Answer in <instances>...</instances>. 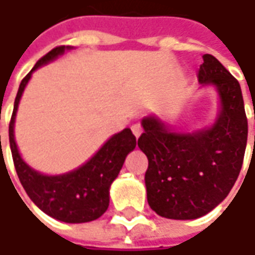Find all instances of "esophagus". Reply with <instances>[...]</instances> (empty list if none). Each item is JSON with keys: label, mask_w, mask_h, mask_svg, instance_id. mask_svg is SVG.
Instances as JSON below:
<instances>
[{"label": "esophagus", "mask_w": 255, "mask_h": 255, "mask_svg": "<svg viewBox=\"0 0 255 255\" xmlns=\"http://www.w3.org/2000/svg\"><path fill=\"white\" fill-rule=\"evenodd\" d=\"M132 132H133V134L136 136V139H137V137H139V136H140L143 132L142 126H140L139 123H134V125H132Z\"/></svg>", "instance_id": "34e87169"}]
</instances>
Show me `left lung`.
<instances>
[{"label":"left lung","mask_w":255,"mask_h":255,"mask_svg":"<svg viewBox=\"0 0 255 255\" xmlns=\"http://www.w3.org/2000/svg\"><path fill=\"white\" fill-rule=\"evenodd\" d=\"M201 88L217 93L219 109L210 126L184 130L157 113L142 119L137 146L149 160L144 174L147 203L159 216L194 220L224 200L240 174L249 125L237 79L213 56L204 55Z\"/></svg>","instance_id":"1"}]
</instances>
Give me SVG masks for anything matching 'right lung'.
<instances>
[{
    "mask_svg": "<svg viewBox=\"0 0 255 255\" xmlns=\"http://www.w3.org/2000/svg\"><path fill=\"white\" fill-rule=\"evenodd\" d=\"M74 46H58L42 56L18 88L9 123V147L15 170L22 187L38 209L64 223H88L99 219L109 207L111 186L122 169L126 156L136 147V137L129 128L112 134L84 164L61 174H45L25 162L15 142V119L19 101L35 71L58 59Z\"/></svg>",
    "mask_w": 255,
    "mask_h": 255,
    "instance_id": "right-lung-1",
    "label": "right lung"
}]
</instances>
